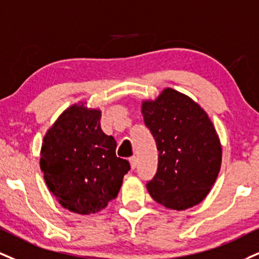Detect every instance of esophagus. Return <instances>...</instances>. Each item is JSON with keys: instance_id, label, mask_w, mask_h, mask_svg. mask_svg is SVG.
Segmentation results:
<instances>
[{"instance_id": "obj_1", "label": "esophagus", "mask_w": 259, "mask_h": 259, "mask_svg": "<svg viewBox=\"0 0 259 259\" xmlns=\"http://www.w3.org/2000/svg\"><path fill=\"white\" fill-rule=\"evenodd\" d=\"M129 161H130V167L134 170L136 167V165H138V159H136V157H132L129 158Z\"/></svg>"}]
</instances>
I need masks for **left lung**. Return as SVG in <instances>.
<instances>
[{"mask_svg": "<svg viewBox=\"0 0 259 259\" xmlns=\"http://www.w3.org/2000/svg\"><path fill=\"white\" fill-rule=\"evenodd\" d=\"M142 114L159 151L157 174L147 182L151 197L171 210L198 205L211 191L222 161L212 121L197 102L171 88L143 101Z\"/></svg>", "mask_w": 259, "mask_h": 259, "instance_id": "8db88e82", "label": "left lung"}]
</instances>
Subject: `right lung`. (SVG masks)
<instances>
[{
	"label": "right lung",
	"instance_id": "1",
	"mask_svg": "<svg viewBox=\"0 0 259 259\" xmlns=\"http://www.w3.org/2000/svg\"><path fill=\"white\" fill-rule=\"evenodd\" d=\"M101 111L83 102L65 110L43 139L40 170L49 191L71 212H99L118 195L129 161L100 126Z\"/></svg>",
	"mask_w": 259,
	"mask_h": 259
}]
</instances>
